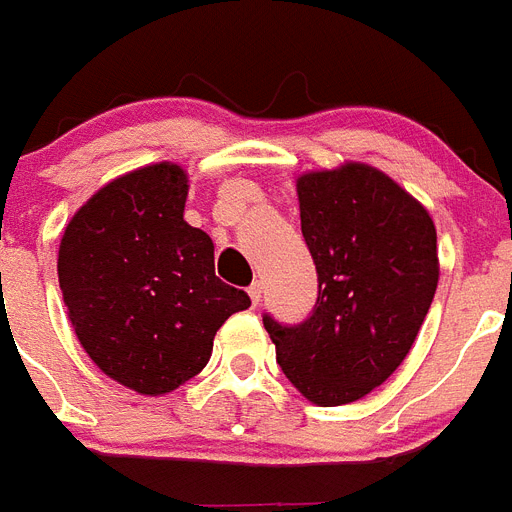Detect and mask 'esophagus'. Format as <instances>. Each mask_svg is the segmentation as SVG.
Wrapping results in <instances>:
<instances>
[{
	"mask_svg": "<svg viewBox=\"0 0 512 512\" xmlns=\"http://www.w3.org/2000/svg\"><path fill=\"white\" fill-rule=\"evenodd\" d=\"M260 297H263V284L260 281H255V284L249 286V299H252V305H260Z\"/></svg>",
	"mask_w": 512,
	"mask_h": 512,
	"instance_id": "1",
	"label": "esophagus"
}]
</instances>
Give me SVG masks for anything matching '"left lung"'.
Returning a JSON list of instances; mask_svg holds the SVG:
<instances>
[{"label": "left lung", "instance_id": "1", "mask_svg": "<svg viewBox=\"0 0 512 512\" xmlns=\"http://www.w3.org/2000/svg\"><path fill=\"white\" fill-rule=\"evenodd\" d=\"M318 299L297 326L263 315L286 378L321 407L347 405L392 376L439 281L429 210L365 162L297 178Z\"/></svg>", "mask_w": 512, "mask_h": 512}]
</instances>
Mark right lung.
Segmentation results:
<instances>
[{
	"label": "right lung",
	"instance_id": "obj_1",
	"mask_svg": "<svg viewBox=\"0 0 512 512\" xmlns=\"http://www.w3.org/2000/svg\"><path fill=\"white\" fill-rule=\"evenodd\" d=\"M189 178L157 162L115 178L70 218L57 276L78 342L112 381L168 394L197 376L223 323L247 310L215 276L213 239L184 220Z\"/></svg>",
	"mask_w": 512,
	"mask_h": 512
}]
</instances>
